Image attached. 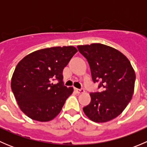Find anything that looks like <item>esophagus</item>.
<instances>
[{"label":"esophagus","mask_w":147,"mask_h":147,"mask_svg":"<svg viewBox=\"0 0 147 147\" xmlns=\"http://www.w3.org/2000/svg\"><path fill=\"white\" fill-rule=\"evenodd\" d=\"M75 90L78 93V94H80V93H83V92H84V89H82V88H81V89L75 88Z\"/></svg>","instance_id":"obj_1"}]
</instances>
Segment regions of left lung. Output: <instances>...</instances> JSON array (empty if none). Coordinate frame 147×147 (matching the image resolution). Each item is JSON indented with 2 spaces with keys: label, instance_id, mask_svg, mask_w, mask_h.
I'll use <instances>...</instances> for the list:
<instances>
[{
  "label": "left lung",
  "instance_id": "1",
  "mask_svg": "<svg viewBox=\"0 0 147 147\" xmlns=\"http://www.w3.org/2000/svg\"><path fill=\"white\" fill-rule=\"evenodd\" d=\"M87 59L93 82H99L101 92H91V102L83 107L92 121L106 122L115 119L131 101L135 72L129 60L116 49L100 43L78 45Z\"/></svg>",
  "mask_w": 147,
  "mask_h": 147
}]
</instances>
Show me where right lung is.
<instances>
[{
  "instance_id": "add662e5",
  "label": "right lung",
  "mask_w": 147,
  "mask_h": 147,
  "mask_svg": "<svg viewBox=\"0 0 147 147\" xmlns=\"http://www.w3.org/2000/svg\"><path fill=\"white\" fill-rule=\"evenodd\" d=\"M78 52L73 46L53 47L28 55L16 66L11 89L28 117L48 121L60 112L73 88L64 85L63 69ZM58 80L57 84L51 81Z\"/></svg>"
}]
</instances>
